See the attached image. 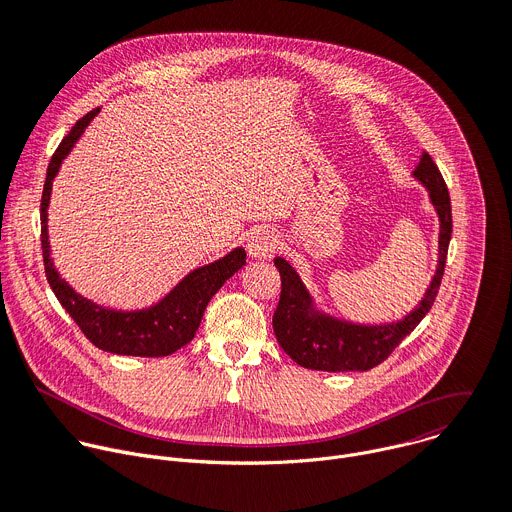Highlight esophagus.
I'll return each instance as SVG.
<instances>
[{
  "mask_svg": "<svg viewBox=\"0 0 512 512\" xmlns=\"http://www.w3.org/2000/svg\"><path fill=\"white\" fill-rule=\"evenodd\" d=\"M277 247V239L271 231H255L247 241V253L251 259H267L273 255Z\"/></svg>",
  "mask_w": 512,
  "mask_h": 512,
  "instance_id": "34e87169",
  "label": "esophagus"
}]
</instances>
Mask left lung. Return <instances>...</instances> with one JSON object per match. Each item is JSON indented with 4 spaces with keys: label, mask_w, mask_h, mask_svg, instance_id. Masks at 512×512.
<instances>
[{
    "label": "left lung",
    "mask_w": 512,
    "mask_h": 512,
    "mask_svg": "<svg viewBox=\"0 0 512 512\" xmlns=\"http://www.w3.org/2000/svg\"><path fill=\"white\" fill-rule=\"evenodd\" d=\"M413 178L427 190L440 218V239L435 275L421 302L403 320L391 324H354L334 318L316 306L294 265L283 257H275L273 263L281 275V296L273 314V332L279 346L300 367L328 373L369 371L381 364L431 310L442 283L452 237V204L448 186L427 152L421 154Z\"/></svg>",
    "instance_id": "left-lung-1"
}]
</instances>
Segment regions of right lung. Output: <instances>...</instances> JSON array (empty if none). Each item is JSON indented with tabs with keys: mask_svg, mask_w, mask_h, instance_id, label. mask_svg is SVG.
<instances>
[{
	"mask_svg": "<svg viewBox=\"0 0 512 512\" xmlns=\"http://www.w3.org/2000/svg\"><path fill=\"white\" fill-rule=\"evenodd\" d=\"M99 111L101 109H93L75 123V127H72L68 135L60 141L58 150L54 152L48 164L40 202L42 255L46 279L62 308L70 314V318L77 322L83 334L97 348L127 356H168L194 338L210 298L223 287V283L229 277H233L245 265L247 253L243 247H237L225 257L216 259L214 263L192 269L158 304L141 310H113L81 296L75 287H70L68 281L60 277L50 257L48 206L52 182L64 158L72 152V148H75L77 141L83 137L85 129L97 117Z\"/></svg>",
	"mask_w": 512,
	"mask_h": 512,
	"instance_id": "obj_1",
	"label": "right lung"
}]
</instances>
